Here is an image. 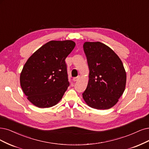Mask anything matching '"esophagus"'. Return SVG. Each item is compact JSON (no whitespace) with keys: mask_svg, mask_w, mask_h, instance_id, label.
Listing matches in <instances>:
<instances>
[{"mask_svg":"<svg viewBox=\"0 0 149 149\" xmlns=\"http://www.w3.org/2000/svg\"><path fill=\"white\" fill-rule=\"evenodd\" d=\"M79 79H80V76L79 75V76H77V77H76L73 78V81H77Z\"/></svg>","mask_w":149,"mask_h":149,"instance_id":"1","label":"esophagus"}]
</instances>
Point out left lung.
I'll list each match as a JSON object with an SVG mask.
<instances>
[{"label":"left lung","mask_w":149,"mask_h":149,"mask_svg":"<svg viewBox=\"0 0 149 149\" xmlns=\"http://www.w3.org/2000/svg\"><path fill=\"white\" fill-rule=\"evenodd\" d=\"M84 50L90 70L89 81L82 96L87 105L105 110L117 103L125 89L126 74L122 61L100 42H86Z\"/></svg>","instance_id":"8db88e82"}]
</instances>
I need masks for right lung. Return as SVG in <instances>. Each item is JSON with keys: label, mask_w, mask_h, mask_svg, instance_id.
Masks as SVG:
<instances>
[{"label": "right lung", "mask_w": 149, "mask_h": 149, "mask_svg": "<svg viewBox=\"0 0 149 149\" xmlns=\"http://www.w3.org/2000/svg\"><path fill=\"white\" fill-rule=\"evenodd\" d=\"M75 46L72 40H52L27 59L20 74V85L34 106L51 107L61 100L69 86L65 59Z\"/></svg>", "instance_id": "1"}]
</instances>
